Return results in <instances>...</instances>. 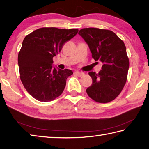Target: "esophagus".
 <instances>
[{"instance_id": "1", "label": "esophagus", "mask_w": 149, "mask_h": 149, "mask_svg": "<svg viewBox=\"0 0 149 149\" xmlns=\"http://www.w3.org/2000/svg\"><path fill=\"white\" fill-rule=\"evenodd\" d=\"M74 74L77 75L78 77H81V76H83V72H79V71H75L74 72Z\"/></svg>"}]
</instances>
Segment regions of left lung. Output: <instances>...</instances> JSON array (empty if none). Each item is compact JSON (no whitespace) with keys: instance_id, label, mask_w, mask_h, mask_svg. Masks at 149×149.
Instances as JSON below:
<instances>
[{"instance_id":"left-lung-1","label":"left lung","mask_w":149,"mask_h":149,"mask_svg":"<svg viewBox=\"0 0 149 149\" xmlns=\"http://www.w3.org/2000/svg\"><path fill=\"white\" fill-rule=\"evenodd\" d=\"M78 34L88 45L95 61L103 63L99 73L90 71L92 84L86 90L97 102L107 103L116 98L124 87L129 59L124 42L113 31L95 28H83Z\"/></svg>"}]
</instances>
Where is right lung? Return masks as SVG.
Returning a JSON list of instances; mask_svg holds the SVG:
<instances>
[{"label":"right lung","mask_w":149,"mask_h":149,"mask_svg":"<svg viewBox=\"0 0 149 149\" xmlns=\"http://www.w3.org/2000/svg\"><path fill=\"white\" fill-rule=\"evenodd\" d=\"M77 29L42 28L26 35L18 54L20 78L30 95L41 102L53 100L61 95L67 78L73 72L53 66V57L64 43L77 34Z\"/></svg>","instance_id":"obj_1"}]
</instances>
